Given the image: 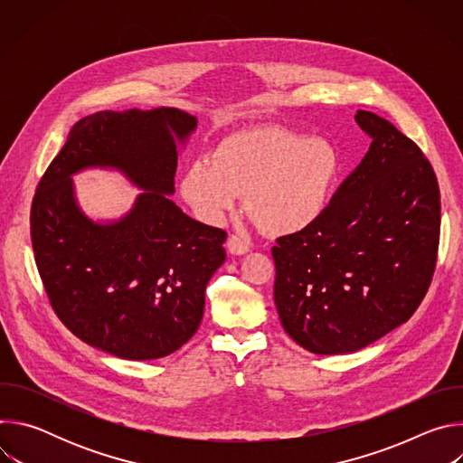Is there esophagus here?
Segmentation results:
<instances>
[{
	"mask_svg": "<svg viewBox=\"0 0 463 463\" xmlns=\"http://www.w3.org/2000/svg\"><path fill=\"white\" fill-rule=\"evenodd\" d=\"M227 249L231 254H245L249 250V243L241 236L231 234L227 240Z\"/></svg>",
	"mask_w": 463,
	"mask_h": 463,
	"instance_id": "1",
	"label": "esophagus"
}]
</instances>
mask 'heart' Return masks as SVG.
<instances>
[{"label": "heart", "mask_w": 463, "mask_h": 463, "mask_svg": "<svg viewBox=\"0 0 463 463\" xmlns=\"http://www.w3.org/2000/svg\"><path fill=\"white\" fill-rule=\"evenodd\" d=\"M341 174L334 145L277 126L249 128L223 139L213 157L195 159L179 194L195 218L220 223L247 195L250 216L271 234H297L326 213Z\"/></svg>", "instance_id": "b5f03b06"}]
</instances>
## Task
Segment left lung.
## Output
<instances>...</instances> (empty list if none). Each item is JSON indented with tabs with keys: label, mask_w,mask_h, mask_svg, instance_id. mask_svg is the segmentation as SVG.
I'll use <instances>...</instances> for the list:
<instances>
[{
	"label": "left lung",
	"mask_w": 463,
	"mask_h": 463,
	"mask_svg": "<svg viewBox=\"0 0 463 463\" xmlns=\"http://www.w3.org/2000/svg\"><path fill=\"white\" fill-rule=\"evenodd\" d=\"M372 145L322 218L280 236L275 304L286 334L318 355L357 352L407 322L429 291L439 243V186L420 146L359 109Z\"/></svg>",
	"instance_id": "obj_1"
}]
</instances>
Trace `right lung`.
Returning <instances> with one entry per match:
<instances>
[{
  "label": "right lung",
  "instance_id": "1",
  "mask_svg": "<svg viewBox=\"0 0 463 463\" xmlns=\"http://www.w3.org/2000/svg\"><path fill=\"white\" fill-rule=\"evenodd\" d=\"M197 118L177 108L99 111L80 118L38 183L31 240L49 302L80 341L120 359L179 350L200 327L205 289L225 261L227 232L186 216L172 200L175 139ZM120 169L146 192L124 219L90 221L71 175Z\"/></svg>",
  "mask_w": 463,
  "mask_h": 463
}]
</instances>
